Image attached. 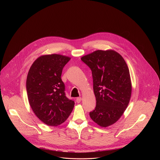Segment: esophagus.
<instances>
[{
	"instance_id": "34e87169",
	"label": "esophagus",
	"mask_w": 160,
	"mask_h": 160,
	"mask_svg": "<svg viewBox=\"0 0 160 160\" xmlns=\"http://www.w3.org/2000/svg\"><path fill=\"white\" fill-rule=\"evenodd\" d=\"M81 101H82V98L80 97V98H77V99H76V102H77V103H80V102H81Z\"/></svg>"
}]
</instances>
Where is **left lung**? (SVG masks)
I'll list each match as a JSON object with an SVG mask.
<instances>
[{"mask_svg": "<svg viewBox=\"0 0 160 160\" xmlns=\"http://www.w3.org/2000/svg\"><path fill=\"white\" fill-rule=\"evenodd\" d=\"M81 60L90 68L93 78L96 106L90 117L101 127L110 126L122 117L130 99L132 84L127 64L113 50H98Z\"/></svg>", "mask_w": 160, "mask_h": 160, "instance_id": "8db88e82", "label": "left lung"}]
</instances>
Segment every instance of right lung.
<instances>
[{
    "label": "right lung",
    "mask_w": 160,
    "mask_h": 160,
    "mask_svg": "<svg viewBox=\"0 0 160 160\" xmlns=\"http://www.w3.org/2000/svg\"><path fill=\"white\" fill-rule=\"evenodd\" d=\"M70 58L60 54L43 55L31 66L27 78L30 105L45 124L58 126L68 118L75 102L66 98L61 80L64 66Z\"/></svg>",
    "instance_id": "add662e5"
}]
</instances>
